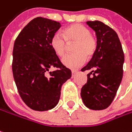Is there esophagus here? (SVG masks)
Returning a JSON list of instances; mask_svg holds the SVG:
<instances>
[{"mask_svg":"<svg viewBox=\"0 0 132 132\" xmlns=\"http://www.w3.org/2000/svg\"><path fill=\"white\" fill-rule=\"evenodd\" d=\"M71 72H72V75H73V76H74V75L78 72V71H77V70H72Z\"/></svg>","mask_w":132,"mask_h":132,"instance_id":"34e87169","label":"esophagus"}]
</instances>
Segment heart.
<instances>
[{"mask_svg": "<svg viewBox=\"0 0 132 132\" xmlns=\"http://www.w3.org/2000/svg\"><path fill=\"white\" fill-rule=\"evenodd\" d=\"M63 36L55 32L50 39V46L52 50L59 57H62L66 52L67 43H72L74 53L65 55L62 59V64L71 69L82 66L88 58L92 57L97 50V39L91 34L90 30L80 24H74L63 31Z\"/></svg>", "mask_w": 132, "mask_h": 132, "instance_id": "heart-1", "label": "heart"}]
</instances>
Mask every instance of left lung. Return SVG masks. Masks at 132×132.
Instances as JSON below:
<instances>
[{
  "label": "left lung",
  "mask_w": 132,
  "mask_h": 132,
  "mask_svg": "<svg viewBox=\"0 0 132 132\" xmlns=\"http://www.w3.org/2000/svg\"><path fill=\"white\" fill-rule=\"evenodd\" d=\"M86 24L96 33L98 48L82 71L92 70L81 89L84 104L91 110L108 108L116 96L123 75L124 53L117 32L100 21Z\"/></svg>",
  "instance_id": "1"
}]
</instances>
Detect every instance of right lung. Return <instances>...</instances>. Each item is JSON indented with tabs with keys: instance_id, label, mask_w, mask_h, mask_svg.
Listing matches in <instances>:
<instances>
[{
	"instance_id": "add662e5",
	"label": "right lung",
	"mask_w": 132,
	"mask_h": 132,
	"mask_svg": "<svg viewBox=\"0 0 132 132\" xmlns=\"http://www.w3.org/2000/svg\"><path fill=\"white\" fill-rule=\"evenodd\" d=\"M60 22L37 17L16 37L12 69L19 94L31 109L44 111L53 108L61 95V86L71 71L59 60L50 46V39ZM50 67L58 69L48 73Z\"/></svg>"
}]
</instances>
